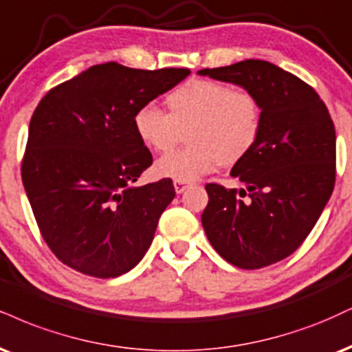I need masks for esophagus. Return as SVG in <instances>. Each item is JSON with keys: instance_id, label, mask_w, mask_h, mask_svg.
Listing matches in <instances>:
<instances>
[{"instance_id": "34e87169", "label": "esophagus", "mask_w": 352, "mask_h": 352, "mask_svg": "<svg viewBox=\"0 0 352 352\" xmlns=\"http://www.w3.org/2000/svg\"><path fill=\"white\" fill-rule=\"evenodd\" d=\"M173 187H175L177 193H184L185 190L190 187V182H182V180H175L173 182Z\"/></svg>"}]
</instances>
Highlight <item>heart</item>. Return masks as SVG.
<instances>
[{
	"label": "heart",
	"mask_w": 352,
	"mask_h": 352,
	"mask_svg": "<svg viewBox=\"0 0 352 352\" xmlns=\"http://www.w3.org/2000/svg\"><path fill=\"white\" fill-rule=\"evenodd\" d=\"M165 104L168 113L146 103L133 118L138 138L155 152L172 151L185 133L188 146L164 155L154 165L162 179L193 182L217 164H238L261 135L262 108L248 88L217 80H190L175 88Z\"/></svg>",
	"instance_id": "b5f03b06"
}]
</instances>
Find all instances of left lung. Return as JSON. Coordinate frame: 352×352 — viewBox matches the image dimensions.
I'll list each match as a JSON object with an SVG mask.
<instances>
[{
  "mask_svg": "<svg viewBox=\"0 0 352 352\" xmlns=\"http://www.w3.org/2000/svg\"><path fill=\"white\" fill-rule=\"evenodd\" d=\"M198 75L248 88L259 98L262 129L231 175L245 190L208 184L203 230L219 256L241 269L285 259L307 239L331 197L336 133L310 85L265 60H243Z\"/></svg>",
  "mask_w": 352,
  "mask_h": 352,
  "instance_id": "left-lung-1",
  "label": "left lung"
}]
</instances>
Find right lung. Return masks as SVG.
Instances as JSON below:
<instances>
[{
    "mask_svg": "<svg viewBox=\"0 0 352 352\" xmlns=\"http://www.w3.org/2000/svg\"><path fill=\"white\" fill-rule=\"evenodd\" d=\"M188 75L107 62L57 85L37 104L21 175L42 238L65 265L111 278L147 252L175 188L170 179L134 185L152 154L133 118Z\"/></svg>",
    "mask_w": 352,
    "mask_h": 352,
    "instance_id": "1",
    "label": "right lung"
}]
</instances>
